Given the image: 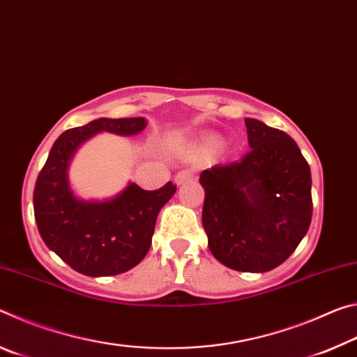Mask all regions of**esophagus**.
Returning a JSON list of instances; mask_svg holds the SVG:
<instances>
[{
  "mask_svg": "<svg viewBox=\"0 0 357 357\" xmlns=\"http://www.w3.org/2000/svg\"><path fill=\"white\" fill-rule=\"evenodd\" d=\"M193 178V170H183L179 172L176 176H174V184L176 185H181L187 183V181H190Z\"/></svg>",
  "mask_w": 357,
  "mask_h": 357,
  "instance_id": "1",
  "label": "esophagus"
}]
</instances>
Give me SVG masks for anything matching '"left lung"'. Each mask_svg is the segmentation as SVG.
I'll return each instance as SVG.
<instances>
[{"label": "left lung", "mask_w": 357, "mask_h": 357, "mask_svg": "<svg viewBox=\"0 0 357 357\" xmlns=\"http://www.w3.org/2000/svg\"><path fill=\"white\" fill-rule=\"evenodd\" d=\"M250 151L200 174L203 228L215 259L241 273H268L291 255L312 220L310 167L291 137L245 119Z\"/></svg>", "instance_id": "8db88e82"}]
</instances>
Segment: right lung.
I'll use <instances>...</instances> for the list:
<instances>
[{
  "label": "right lung",
  "mask_w": 357,
  "mask_h": 357,
  "mask_svg": "<svg viewBox=\"0 0 357 357\" xmlns=\"http://www.w3.org/2000/svg\"><path fill=\"white\" fill-rule=\"evenodd\" d=\"M144 118H99L58 137L36 181L33 204L40 238L77 273L89 277L123 274L146 257L155 219L176 192L167 183L143 190L129 183L105 202L78 198L70 187L69 165L89 138L110 132L130 137L146 128Z\"/></svg>",
  "instance_id": "obj_1"
}]
</instances>
